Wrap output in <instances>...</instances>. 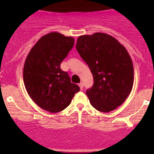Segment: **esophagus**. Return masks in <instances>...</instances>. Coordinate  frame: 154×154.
I'll return each mask as SVG.
<instances>
[{"instance_id":"esophagus-1","label":"esophagus","mask_w":154,"mask_h":154,"mask_svg":"<svg viewBox=\"0 0 154 154\" xmlns=\"http://www.w3.org/2000/svg\"><path fill=\"white\" fill-rule=\"evenodd\" d=\"M79 86L80 89L82 90V89H83V83H82V82H80V83L79 84Z\"/></svg>"}]
</instances>
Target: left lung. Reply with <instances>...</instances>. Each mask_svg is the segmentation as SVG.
I'll return each instance as SVG.
<instances>
[{
	"label": "left lung",
	"instance_id": "obj_1",
	"mask_svg": "<svg viewBox=\"0 0 154 154\" xmlns=\"http://www.w3.org/2000/svg\"><path fill=\"white\" fill-rule=\"evenodd\" d=\"M76 49L89 65L94 84L86 91L91 105L109 112L123 103L133 89V65L126 48L109 35H81Z\"/></svg>",
	"mask_w": 154,
	"mask_h": 154
}]
</instances>
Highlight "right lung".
Segmentation results:
<instances>
[{"label":"right lung","mask_w":154,"mask_h":154,"mask_svg":"<svg viewBox=\"0 0 154 154\" xmlns=\"http://www.w3.org/2000/svg\"><path fill=\"white\" fill-rule=\"evenodd\" d=\"M74 42L72 37L48 33L36 42L24 62L23 79L27 92L39 107L50 112L65 109L80 90L60 68Z\"/></svg>","instance_id":"right-lung-1"}]
</instances>
